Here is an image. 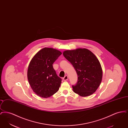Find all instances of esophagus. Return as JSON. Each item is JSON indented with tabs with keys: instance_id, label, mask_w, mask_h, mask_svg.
<instances>
[{
	"instance_id": "34e87169",
	"label": "esophagus",
	"mask_w": 128,
	"mask_h": 128,
	"mask_svg": "<svg viewBox=\"0 0 128 128\" xmlns=\"http://www.w3.org/2000/svg\"><path fill=\"white\" fill-rule=\"evenodd\" d=\"M68 76L67 75L65 76V77L63 78V80H68Z\"/></svg>"
}]
</instances>
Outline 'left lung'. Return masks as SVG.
Listing matches in <instances>:
<instances>
[{
  "mask_svg": "<svg viewBox=\"0 0 128 128\" xmlns=\"http://www.w3.org/2000/svg\"><path fill=\"white\" fill-rule=\"evenodd\" d=\"M63 55L71 63L78 75V82L72 85L73 92L86 97L96 91L102 79V69L98 58L86 48L66 50Z\"/></svg>",
  "mask_w": 128,
  "mask_h": 128,
  "instance_id": "8db88e82",
  "label": "left lung"
}]
</instances>
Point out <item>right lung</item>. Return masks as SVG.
<instances>
[{"label":"right lung","mask_w":128,"mask_h":128,"mask_svg":"<svg viewBox=\"0 0 128 128\" xmlns=\"http://www.w3.org/2000/svg\"><path fill=\"white\" fill-rule=\"evenodd\" d=\"M61 54L56 49L44 48L30 60L27 78L32 89L37 96L49 98L58 91L62 80L56 75L53 64Z\"/></svg>","instance_id":"right-lung-1"}]
</instances>
